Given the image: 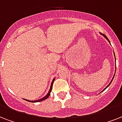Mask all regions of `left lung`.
Returning a JSON list of instances; mask_svg holds the SVG:
<instances>
[{"label": "left lung", "mask_w": 122, "mask_h": 122, "mask_svg": "<svg viewBox=\"0 0 122 122\" xmlns=\"http://www.w3.org/2000/svg\"><path fill=\"white\" fill-rule=\"evenodd\" d=\"M100 34H102V35H103V36H104V38H106V39H107V41H108L110 43V41H109V39H108V38H107V36H106V35H105V34H102V33H100ZM114 54H115V53H114ZM115 61H116V58H115ZM115 71H116V70H115ZM115 72H116V71H115ZM115 75H114V76H113V79H112V80H111V82H110V83L108 85H107V86H106V88H105V89H104V90H106V88H107V87H108V86H109V85H110V84H111V82L113 81V78H114V77H115ZM104 90H103V91H104Z\"/></svg>", "instance_id": "left-lung-1"}]
</instances>
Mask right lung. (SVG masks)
I'll return each instance as SVG.
<instances>
[{
	"label": "right lung",
	"mask_w": 122,
	"mask_h": 122,
	"mask_svg": "<svg viewBox=\"0 0 122 122\" xmlns=\"http://www.w3.org/2000/svg\"><path fill=\"white\" fill-rule=\"evenodd\" d=\"M54 79H55V78L52 80V81L51 88H50V90H49V93H48L46 94V95H45L44 97H43V98H41V99H39V100H27V99H25V98H24V100H26V101H28V102H41V101H42V100H45V99H46V98H48V97L50 96V95H51V91H52V89L53 82H54Z\"/></svg>",
	"instance_id": "obj_1"
}]
</instances>
